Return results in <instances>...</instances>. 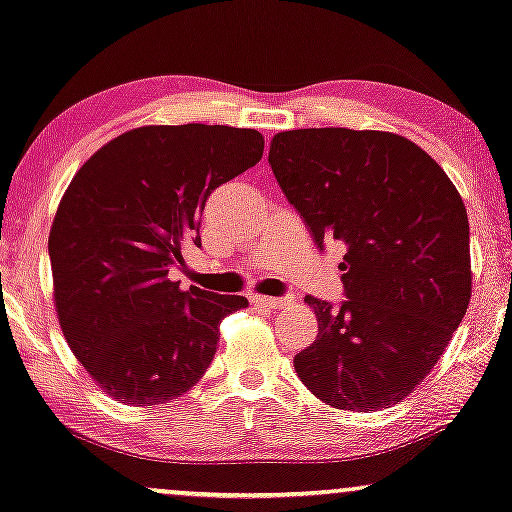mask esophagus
<instances>
[{
    "label": "esophagus",
    "mask_w": 512,
    "mask_h": 512,
    "mask_svg": "<svg viewBox=\"0 0 512 512\" xmlns=\"http://www.w3.org/2000/svg\"><path fill=\"white\" fill-rule=\"evenodd\" d=\"M292 301V297H262V294H255L250 297V304L262 306V308H283Z\"/></svg>",
    "instance_id": "34e87169"
}]
</instances>
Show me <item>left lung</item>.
I'll list each match as a JSON object with an SVG mask.
<instances>
[{
    "mask_svg": "<svg viewBox=\"0 0 512 512\" xmlns=\"http://www.w3.org/2000/svg\"><path fill=\"white\" fill-rule=\"evenodd\" d=\"M273 176L318 248L345 243V299L306 297L318 338L294 371L341 410L390 408L434 369L471 301L469 218L457 187L413 141L376 129L273 136Z\"/></svg>",
    "mask_w": 512,
    "mask_h": 512,
    "instance_id": "obj_1",
    "label": "left lung"
}]
</instances>
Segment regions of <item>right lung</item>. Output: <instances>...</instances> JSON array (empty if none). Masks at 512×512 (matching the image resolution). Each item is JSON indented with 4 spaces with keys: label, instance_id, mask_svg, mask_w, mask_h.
Returning a JSON list of instances; mask_svg holds the SVG:
<instances>
[{
    "label": "right lung",
    "instance_id": "1",
    "mask_svg": "<svg viewBox=\"0 0 512 512\" xmlns=\"http://www.w3.org/2000/svg\"><path fill=\"white\" fill-rule=\"evenodd\" d=\"M257 129L148 125L78 169L48 236L55 311L90 378L125 406L181 397L204 376L218 327L248 306L169 280L215 187L262 160Z\"/></svg>",
    "mask_w": 512,
    "mask_h": 512
}]
</instances>
